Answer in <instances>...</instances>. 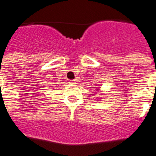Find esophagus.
<instances>
[{"instance_id": "1", "label": "esophagus", "mask_w": 156, "mask_h": 156, "mask_svg": "<svg viewBox=\"0 0 156 156\" xmlns=\"http://www.w3.org/2000/svg\"><path fill=\"white\" fill-rule=\"evenodd\" d=\"M69 83H71V84H75L76 80H70Z\"/></svg>"}]
</instances>
